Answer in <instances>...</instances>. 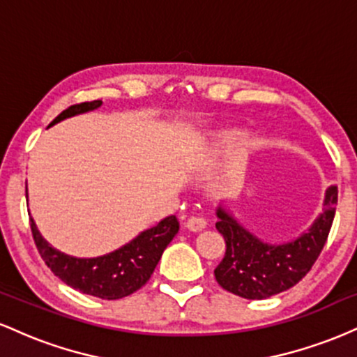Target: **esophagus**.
<instances>
[{"mask_svg": "<svg viewBox=\"0 0 357 357\" xmlns=\"http://www.w3.org/2000/svg\"><path fill=\"white\" fill-rule=\"evenodd\" d=\"M184 227L190 231H202L206 228V220L202 218V216H191V218L186 220Z\"/></svg>", "mask_w": 357, "mask_h": 357, "instance_id": "obj_1", "label": "esophagus"}]
</instances>
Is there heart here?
<instances>
[{
	"label": "heart",
	"mask_w": 357,
	"mask_h": 357,
	"mask_svg": "<svg viewBox=\"0 0 357 357\" xmlns=\"http://www.w3.org/2000/svg\"><path fill=\"white\" fill-rule=\"evenodd\" d=\"M241 136H243V132H241V130H233V132L227 134V139H228V142H236L238 139H241Z\"/></svg>",
	"instance_id": "b5f03b06"
}]
</instances>
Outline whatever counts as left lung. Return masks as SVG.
Returning <instances> with one entry per match:
<instances>
[{"mask_svg":"<svg viewBox=\"0 0 357 357\" xmlns=\"http://www.w3.org/2000/svg\"><path fill=\"white\" fill-rule=\"evenodd\" d=\"M337 186L327 188L324 213L297 240L284 245H268L240 227L220 208L216 230L227 243L223 260L215 268L216 282L228 292L250 301H261L284 292L310 272L321 255L333 227Z\"/></svg>","mask_w":357,"mask_h":357,"instance_id":"left-lung-1","label":"left lung"}]
</instances>
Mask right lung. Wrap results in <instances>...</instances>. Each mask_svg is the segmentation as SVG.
<instances>
[{
	"mask_svg": "<svg viewBox=\"0 0 357 357\" xmlns=\"http://www.w3.org/2000/svg\"><path fill=\"white\" fill-rule=\"evenodd\" d=\"M100 104L102 100H92L70 105L60 116L53 119L50 126L75 114L100 107ZM30 227L38 253L47 267L61 282L87 296L116 301V298L130 296L142 285H146L158 261L161 260L165 248L178 233L179 221L174 215L167 216L155 227L142 231L130 243L109 255L97 258H73L63 255L42 238L31 218Z\"/></svg>",
	"mask_w": 357,
	"mask_h": 357,
	"instance_id": "add662e5",
	"label": "right lung"
}]
</instances>
